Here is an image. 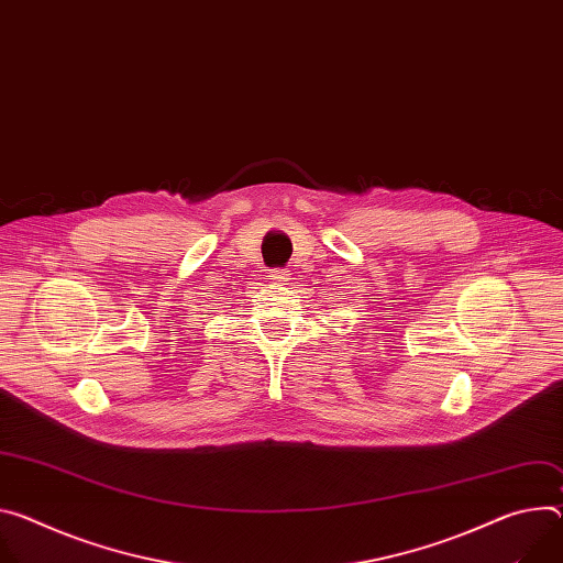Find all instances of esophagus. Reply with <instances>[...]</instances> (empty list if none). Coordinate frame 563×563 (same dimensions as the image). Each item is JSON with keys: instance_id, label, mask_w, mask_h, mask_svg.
Here are the masks:
<instances>
[{"instance_id": "34e87169", "label": "esophagus", "mask_w": 563, "mask_h": 563, "mask_svg": "<svg viewBox=\"0 0 563 563\" xmlns=\"http://www.w3.org/2000/svg\"><path fill=\"white\" fill-rule=\"evenodd\" d=\"M269 278L276 280V283H285V280H289V274H287L285 269H274V272L269 274Z\"/></svg>"}]
</instances>
